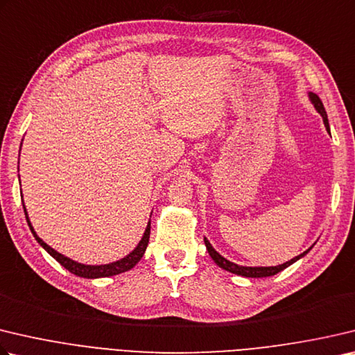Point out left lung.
Instances as JSON below:
<instances>
[{
	"label": "left lung",
	"mask_w": 355,
	"mask_h": 355,
	"mask_svg": "<svg viewBox=\"0 0 355 355\" xmlns=\"http://www.w3.org/2000/svg\"><path fill=\"white\" fill-rule=\"evenodd\" d=\"M309 98H311L313 107L317 108V112L323 116V122H324V127L326 130L329 132V121H327V114H326V110H324V105L323 102H321V99L318 98L317 94L315 93H309ZM205 245H206V250H208L209 256L212 257V261H214L218 267L227 270V272H231L234 275H241V276H245V278H267V276H273L276 273H279L281 270L287 268L288 266H292L293 262H296L300 259V257H302L304 254H307L309 251H311V248L306 250L304 253H301L300 256L293 257V259H290L288 262H284L281 263V266H275V267H242V266H237V263L234 262H230L228 259H225L223 256H220L217 253V251L212 248V245L208 242V239H205Z\"/></svg>",
	"instance_id": "8db88e82"
}]
</instances>
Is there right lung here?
<instances>
[{
    "label": "right lung",
    "mask_w": 355,
    "mask_h": 355,
    "mask_svg": "<svg viewBox=\"0 0 355 355\" xmlns=\"http://www.w3.org/2000/svg\"><path fill=\"white\" fill-rule=\"evenodd\" d=\"M24 208V205H23ZM24 214H26V220H28L29 228L32 231V234H34L35 241L42 245V247L48 251V253L54 257V259L60 263V266L65 267L68 272L74 273L76 276H80V278H107V276H114V275H119V273H124L127 270L133 268L137 263L139 262L141 257H143L144 251L147 248V243H149V237H150V222L147 225V228L144 231V236L143 239L139 241V243L137 245V248H135L130 254H127L125 257H122L121 261H116L112 263H105V266H85V263H79L73 259H69V257L63 256L60 253H57L54 248H51L48 243H44L40 237L35 234L34 228H32V225L29 222V217H28V212H26L24 208Z\"/></svg>",
    "instance_id": "1"
}]
</instances>
